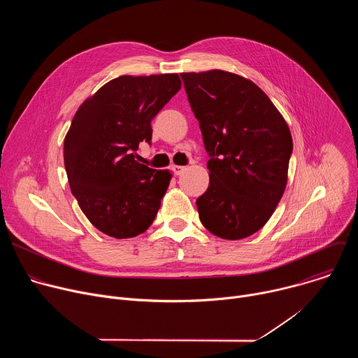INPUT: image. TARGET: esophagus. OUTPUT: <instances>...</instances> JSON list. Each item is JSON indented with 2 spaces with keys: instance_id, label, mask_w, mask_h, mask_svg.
Returning <instances> with one entry per match:
<instances>
[{
  "instance_id": "esophagus-1",
  "label": "esophagus",
  "mask_w": 358,
  "mask_h": 358,
  "mask_svg": "<svg viewBox=\"0 0 358 358\" xmlns=\"http://www.w3.org/2000/svg\"><path fill=\"white\" fill-rule=\"evenodd\" d=\"M173 171L176 176H180L185 171V167H181V166H173Z\"/></svg>"
}]
</instances>
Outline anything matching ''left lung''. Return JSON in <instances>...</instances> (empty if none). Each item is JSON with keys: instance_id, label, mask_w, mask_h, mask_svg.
Listing matches in <instances>:
<instances>
[{"instance_id": "left-lung-1", "label": "left lung", "mask_w": 358, "mask_h": 358, "mask_svg": "<svg viewBox=\"0 0 358 358\" xmlns=\"http://www.w3.org/2000/svg\"><path fill=\"white\" fill-rule=\"evenodd\" d=\"M210 155L208 189L196 199L202 225L222 239L258 232L285 192L293 150L289 126L266 93L236 73H181Z\"/></svg>"}]
</instances>
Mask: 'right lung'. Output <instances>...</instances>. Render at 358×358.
Segmentation results:
<instances>
[{
	"label": "right lung",
	"mask_w": 358,
	"mask_h": 358,
	"mask_svg": "<svg viewBox=\"0 0 358 358\" xmlns=\"http://www.w3.org/2000/svg\"><path fill=\"white\" fill-rule=\"evenodd\" d=\"M181 89L177 73L112 79L79 106L65 136L64 162L73 196L90 224L133 238L155 221L171 173L136 160L151 120Z\"/></svg>",
	"instance_id": "obj_1"
}]
</instances>
